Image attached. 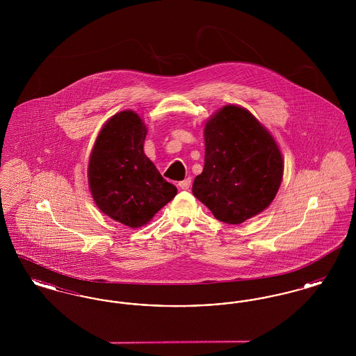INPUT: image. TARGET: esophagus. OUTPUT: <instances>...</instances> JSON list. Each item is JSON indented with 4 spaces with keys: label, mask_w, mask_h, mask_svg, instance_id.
Listing matches in <instances>:
<instances>
[{
    "label": "esophagus",
    "mask_w": 356,
    "mask_h": 356,
    "mask_svg": "<svg viewBox=\"0 0 356 356\" xmlns=\"http://www.w3.org/2000/svg\"><path fill=\"white\" fill-rule=\"evenodd\" d=\"M179 186H180L181 189L186 191V189L191 186V179H189V177H186V179H184V180L179 181Z\"/></svg>",
    "instance_id": "esophagus-1"
}]
</instances>
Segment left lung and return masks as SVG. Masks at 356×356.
Listing matches in <instances>:
<instances>
[{
  "label": "left lung",
  "mask_w": 356,
  "mask_h": 356,
  "mask_svg": "<svg viewBox=\"0 0 356 356\" xmlns=\"http://www.w3.org/2000/svg\"><path fill=\"white\" fill-rule=\"evenodd\" d=\"M204 170L192 193L218 220L240 224L264 211L277 193L283 159L270 132L236 105H225L204 129Z\"/></svg>",
  "instance_id": "obj_1"
}]
</instances>
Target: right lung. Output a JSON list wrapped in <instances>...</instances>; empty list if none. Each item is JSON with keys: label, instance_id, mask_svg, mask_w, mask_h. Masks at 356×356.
Instances as JSON below:
<instances>
[{"label": "right lung", "instance_id": "add662e5", "mask_svg": "<svg viewBox=\"0 0 356 356\" xmlns=\"http://www.w3.org/2000/svg\"><path fill=\"white\" fill-rule=\"evenodd\" d=\"M145 136L147 128L135 112H120L104 125L88 168L97 207L131 228L147 224L177 193L145 156Z\"/></svg>", "mask_w": 356, "mask_h": 356}]
</instances>
